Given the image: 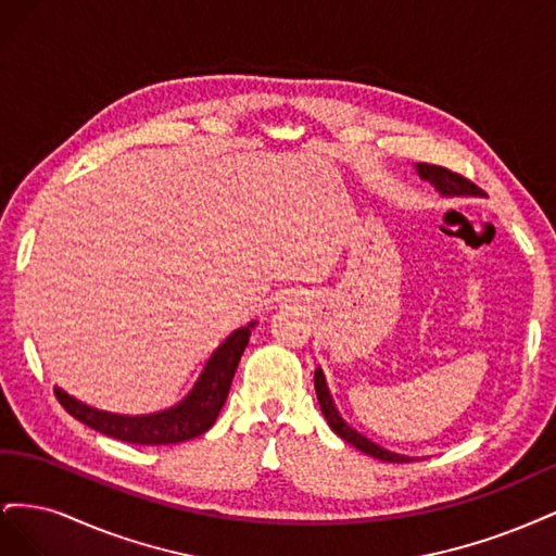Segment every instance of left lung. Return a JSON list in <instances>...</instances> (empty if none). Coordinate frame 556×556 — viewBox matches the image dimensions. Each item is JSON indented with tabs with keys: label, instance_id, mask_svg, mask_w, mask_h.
<instances>
[{
	"label": "left lung",
	"instance_id": "8db88e82",
	"mask_svg": "<svg viewBox=\"0 0 556 556\" xmlns=\"http://www.w3.org/2000/svg\"><path fill=\"white\" fill-rule=\"evenodd\" d=\"M417 176L427 180L429 185H433V190L439 192L441 197H480L482 190L476 188L473 182L466 180L459 174H452L443 166H433V164H415ZM315 392H317V401H319V410L327 417V425L331 427L333 433H339L343 441H348L352 447H357L359 452L368 454V457H376L380 462H392V464H408L415 462L417 457H408V454H399L392 450H384L382 445L374 443L371 439H366L364 433H359L357 429H352L345 419L341 417L339 408H336L333 396L327 387V378L323 374V368H315Z\"/></svg>",
	"mask_w": 556,
	"mask_h": 556
}]
</instances>
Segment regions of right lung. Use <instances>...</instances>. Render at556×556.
<instances>
[{
    "mask_svg": "<svg viewBox=\"0 0 556 556\" xmlns=\"http://www.w3.org/2000/svg\"><path fill=\"white\" fill-rule=\"evenodd\" d=\"M257 319H252L245 327L233 329L227 339L213 350V355L201 368L192 390L185 394L174 406L146 413V415H121L99 410L76 396L66 394L62 387H55V396L64 410L80 419L90 429L106 433L111 439L134 443V445H172L197 439L208 431L217 415H220L229 387L237 374L243 350L250 341V333L255 329Z\"/></svg>",
    "mask_w": 556,
    "mask_h": 556,
    "instance_id": "1",
    "label": "right lung"
}]
</instances>
